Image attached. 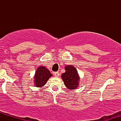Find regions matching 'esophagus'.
Here are the masks:
<instances>
[{"label":"esophagus","instance_id":"34e87169","mask_svg":"<svg viewBox=\"0 0 121 121\" xmlns=\"http://www.w3.org/2000/svg\"><path fill=\"white\" fill-rule=\"evenodd\" d=\"M59 75H60V74H59V72H55V77H58L59 76Z\"/></svg>","mask_w":121,"mask_h":121}]
</instances>
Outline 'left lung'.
Masks as SVG:
<instances>
[{
	"label": "left lung",
	"mask_w": 121,
	"mask_h": 121,
	"mask_svg": "<svg viewBox=\"0 0 121 121\" xmlns=\"http://www.w3.org/2000/svg\"><path fill=\"white\" fill-rule=\"evenodd\" d=\"M65 72L61 74V77L65 86L70 90H74L77 88L80 81V76L77 69L73 65H66Z\"/></svg>",
	"instance_id": "left-lung-1"
}]
</instances>
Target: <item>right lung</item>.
<instances>
[{"label": "right lung", "mask_w": 121, "mask_h": 121, "mask_svg": "<svg viewBox=\"0 0 121 121\" xmlns=\"http://www.w3.org/2000/svg\"><path fill=\"white\" fill-rule=\"evenodd\" d=\"M52 74L47 68L40 66L37 68L34 76V84L36 87H42L45 85Z\"/></svg>", "instance_id": "obj_1"}]
</instances>
